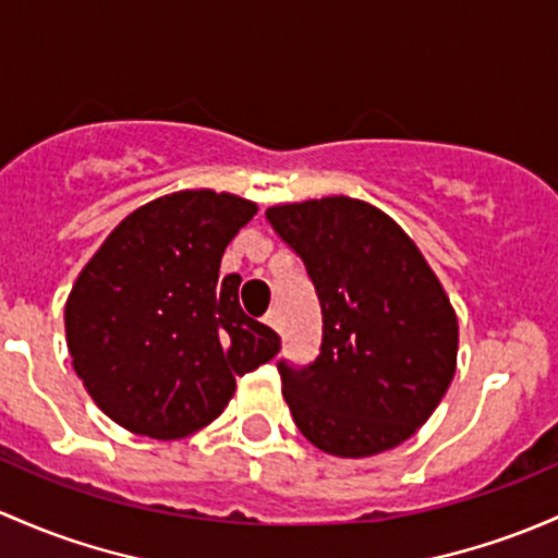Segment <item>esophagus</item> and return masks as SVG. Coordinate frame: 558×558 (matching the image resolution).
Wrapping results in <instances>:
<instances>
[{"mask_svg": "<svg viewBox=\"0 0 558 558\" xmlns=\"http://www.w3.org/2000/svg\"><path fill=\"white\" fill-rule=\"evenodd\" d=\"M264 324H267L269 328H275V331H280V328H283V320H280L278 310H269V313L264 315Z\"/></svg>", "mask_w": 558, "mask_h": 558, "instance_id": "1", "label": "esophagus"}]
</instances>
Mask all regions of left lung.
<instances>
[{"instance_id":"8db88e82","label":"left lung","mask_w":558,"mask_h":558,"mask_svg":"<svg viewBox=\"0 0 558 558\" xmlns=\"http://www.w3.org/2000/svg\"><path fill=\"white\" fill-rule=\"evenodd\" d=\"M267 219L302 256L324 313L315 363H278L302 436L333 457H372L412 438L457 368L460 326L441 280L372 203L333 195L272 205Z\"/></svg>"}]
</instances>
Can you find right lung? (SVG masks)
<instances>
[{"label":"right lung","instance_id":"1","mask_svg":"<svg viewBox=\"0 0 558 558\" xmlns=\"http://www.w3.org/2000/svg\"><path fill=\"white\" fill-rule=\"evenodd\" d=\"M256 203L181 190L128 214L82 267L63 310L74 372L96 407L138 436L210 425L234 377L278 355L280 337L240 310L221 256Z\"/></svg>","mask_w":558,"mask_h":558}]
</instances>
